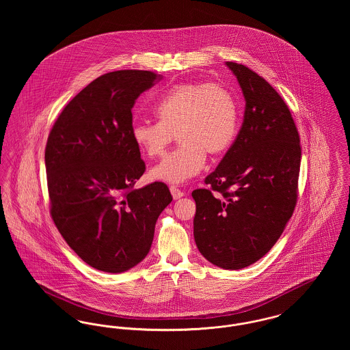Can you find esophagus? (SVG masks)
I'll use <instances>...</instances> for the list:
<instances>
[{"instance_id": "1", "label": "esophagus", "mask_w": 350, "mask_h": 350, "mask_svg": "<svg viewBox=\"0 0 350 350\" xmlns=\"http://www.w3.org/2000/svg\"><path fill=\"white\" fill-rule=\"evenodd\" d=\"M170 193H172L173 200H180V198H183V196H185L183 190L177 189L176 186H170Z\"/></svg>"}]
</instances>
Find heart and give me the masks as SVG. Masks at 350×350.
Segmentation results:
<instances>
[{"label": "heart", "instance_id": "b5f03b06", "mask_svg": "<svg viewBox=\"0 0 350 350\" xmlns=\"http://www.w3.org/2000/svg\"><path fill=\"white\" fill-rule=\"evenodd\" d=\"M159 122L142 120L133 126V143L148 157L161 156L178 133L183 144L150 170L163 183H186L206 163V153L217 156L230 148L237 133L239 111L232 93L223 85H174L154 105Z\"/></svg>", "mask_w": 350, "mask_h": 350}]
</instances>
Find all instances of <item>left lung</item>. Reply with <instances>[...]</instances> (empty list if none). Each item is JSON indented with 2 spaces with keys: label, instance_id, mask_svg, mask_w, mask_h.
I'll return each instance as SVG.
<instances>
[{
  "label": "left lung",
  "instance_id": "left-lung-1",
  "mask_svg": "<svg viewBox=\"0 0 350 350\" xmlns=\"http://www.w3.org/2000/svg\"><path fill=\"white\" fill-rule=\"evenodd\" d=\"M245 111L241 129L196 200L194 239L211 264L239 270L264 257L293 215L299 177V133L275 89L250 68L232 62Z\"/></svg>",
  "mask_w": 350,
  "mask_h": 350
}]
</instances>
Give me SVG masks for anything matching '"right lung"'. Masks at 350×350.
<instances>
[{
	"instance_id": "obj_1",
	"label": "right lung",
	"mask_w": 350,
	"mask_h": 350,
	"mask_svg": "<svg viewBox=\"0 0 350 350\" xmlns=\"http://www.w3.org/2000/svg\"><path fill=\"white\" fill-rule=\"evenodd\" d=\"M161 79L136 69L100 76L68 103L47 140L52 219L68 245L100 271L142 262L172 202L165 183L133 189L146 164L133 143L131 109Z\"/></svg>"
}]
</instances>
